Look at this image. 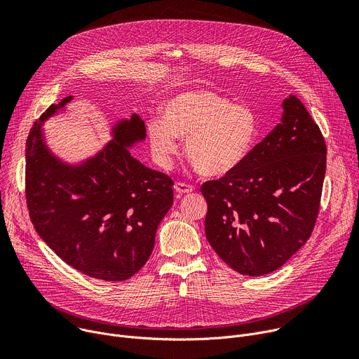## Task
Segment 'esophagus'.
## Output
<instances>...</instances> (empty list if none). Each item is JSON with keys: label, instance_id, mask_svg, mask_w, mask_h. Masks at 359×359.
I'll return each instance as SVG.
<instances>
[{"label": "esophagus", "instance_id": "esophagus-1", "mask_svg": "<svg viewBox=\"0 0 359 359\" xmlns=\"http://www.w3.org/2000/svg\"><path fill=\"white\" fill-rule=\"evenodd\" d=\"M175 190L179 195H184V194H190L194 192V186L192 184H187L183 182H176L175 183Z\"/></svg>", "mask_w": 359, "mask_h": 359}]
</instances>
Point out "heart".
<instances>
[{"label":"heart","instance_id":"obj_1","mask_svg":"<svg viewBox=\"0 0 359 359\" xmlns=\"http://www.w3.org/2000/svg\"><path fill=\"white\" fill-rule=\"evenodd\" d=\"M259 133L255 112L245 104L209 89L175 95L163 107V119H150L147 134L153 157L169 167L177 154V137L186 138L184 154L195 170L219 177L235 170L254 149Z\"/></svg>","mask_w":359,"mask_h":359}]
</instances>
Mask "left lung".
Returning <instances> with one entry per match:
<instances>
[{"instance_id": "8db88e82", "label": "left lung", "mask_w": 359, "mask_h": 359, "mask_svg": "<svg viewBox=\"0 0 359 359\" xmlns=\"http://www.w3.org/2000/svg\"><path fill=\"white\" fill-rule=\"evenodd\" d=\"M326 172L320 128L294 95L281 123L248 157L218 180L205 182V232L226 264L245 276L280 269L312 235Z\"/></svg>"}]
</instances>
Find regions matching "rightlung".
Wrapping results in <instances>:
<instances>
[{"label": "right lung", "instance_id": "obj_1", "mask_svg": "<svg viewBox=\"0 0 359 359\" xmlns=\"http://www.w3.org/2000/svg\"><path fill=\"white\" fill-rule=\"evenodd\" d=\"M72 97L50 105L26 144V199L41 240L75 270L105 281H123L151 255L156 231L173 205V180L151 170L128 150L146 138L133 114L118 121L102 151L72 165L47 149L41 126Z\"/></svg>", "mask_w": 359, "mask_h": 359}]
</instances>
